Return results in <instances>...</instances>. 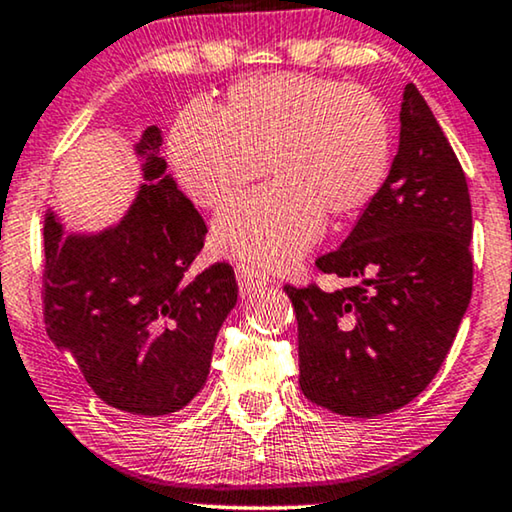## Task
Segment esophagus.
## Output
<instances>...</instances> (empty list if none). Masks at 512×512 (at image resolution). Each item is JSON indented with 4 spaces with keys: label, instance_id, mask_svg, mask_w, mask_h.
I'll list each match as a JSON object with an SVG mask.
<instances>
[{
    "label": "esophagus",
    "instance_id": "34e87169",
    "mask_svg": "<svg viewBox=\"0 0 512 512\" xmlns=\"http://www.w3.org/2000/svg\"><path fill=\"white\" fill-rule=\"evenodd\" d=\"M235 277H237V284H240L242 296H249L251 291L261 289V286L270 282L265 272H261L258 268H251V265H244V263L235 268Z\"/></svg>",
    "mask_w": 512,
    "mask_h": 512
}]
</instances>
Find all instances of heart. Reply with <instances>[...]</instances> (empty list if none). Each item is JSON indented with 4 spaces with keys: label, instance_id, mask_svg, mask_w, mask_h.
Listing matches in <instances>:
<instances>
[{
    "label": "heart",
    "instance_id": "b5f03b06",
    "mask_svg": "<svg viewBox=\"0 0 512 512\" xmlns=\"http://www.w3.org/2000/svg\"><path fill=\"white\" fill-rule=\"evenodd\" d=\"M174 174L205 209L247 188L261 165L275 184L235 200L214 221L226 254L286 268L312 249L326 219L373 205L394 156L389 111L375 93L310 74L240 81L216 109L191 104L167 137Z\"/></svg>",
    "mask_w": 512,
    "mask_h": 512
}]
</instances>
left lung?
<instances>
[{
	"label": "left lung",
	"instance_id": "obj_1",
	"mask_svg": "<svg viewBox=\"0 0 512 512\" xmlns=\"http://www.w3.org/2000/svg\"><path fill=\"white\" fill-rule=\"evenodd\" d=\"M471 237L466 174L408 83L387 184L340 249L317 258L349 286H284L298 319L303 394L345 417L387 415L422 394L471 303Z\"/></svg>",
	"mask_w": 512,
	"mask_h": 512
}]
</instances>
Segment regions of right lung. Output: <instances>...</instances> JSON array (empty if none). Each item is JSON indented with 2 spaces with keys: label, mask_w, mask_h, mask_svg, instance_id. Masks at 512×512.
I'll list each match as a JSON object with an SVG mask.
<instances>
[{
  "label": "right lung",
  "mask_w": 512,
  "mask_h": 512,
  "mask_svg": "<svg viewBox=\"0 0 512 512\" xmlns=\"http://www.w3.org/2000/svg\"><path fill=\"white\" fill-rule=\"evenodd\" d=\"M149 125L135 144L144 184L116 226L65 233L44 221V321L111 408L160 417L198 396L216 335L237 303L235 272L214 263L191 277L207 226L160 156Z\"/></svg>",
  "instance_id": "1"
}]
</instances>
